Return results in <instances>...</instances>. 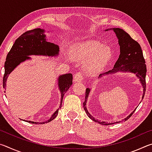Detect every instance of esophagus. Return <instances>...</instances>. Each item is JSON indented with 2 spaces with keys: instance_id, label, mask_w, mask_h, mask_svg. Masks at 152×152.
<instances>
[{
  "instance_id": "34e87169",
  "label": "esophagus",
  "mask_w": 152,
  "mask_h": 152,
  "mask_svg": "<svg viewBox=\"0 0 152 152\" xmlns=\"http://www.w3.org/2000/svg\"><path fill=\"white\" fill-rule=\"evenodd\" d=\"M82 78H83V77H82V75L80 72L76 73L74 77V80L76 82H80Z\"/></svg>"
}]
</instances>
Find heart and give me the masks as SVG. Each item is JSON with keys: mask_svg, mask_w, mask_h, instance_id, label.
<instances>
[{"mask_svg": "<svg viewBox=\"0 0 152 152\" xmlns=\"http://www.w3.org/2000/svg\"><path fill=\"white\" fill-rule=\"evenodd\" d=\"M72 58L78 61H84L83 69L88 75L101 72L112 57L110 49L96 41L89 40L78 43L71 50ZM66 59L69 60L68 57Z\"/></svg>", "mask_w": 152, "mask_h": 152, "instance_id": "heart-1", "label": "heart"}]
</instances>
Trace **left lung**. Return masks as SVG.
<instances>
[{
    "label": "left lung",
    "mask_w": 152,
    "mask_h": 152,
    "mask_svg": "<svg viewBox=\"0 0 152 152\" xmlns=\"http://www.w3.org/2000/svg\"><path fill=\"white\" fill-rule=\"evenodd\" d=\"M109 30H113L117 36L118 43H119V45L120 46V55L116 63L115 64L114 68L112 70L107 72L101 74L98 78L100 79L103 78V76H104L112 75V74H116L117 72H129L134 74L138 78L141 84V86L143 88V100L145 92V76L147 69H146L145 61L144 60L141 46L136 41L133 39L131 37V36L123 29H120V28H110V29H105L104 31ZM91 91V88H86L85 101L83 103L84 109L90 119L94 121V122L104 125H113L115 124V123H119L120 121L106 123L105 121H101L95 119L94 117L92 116L91 113L88 111L86 107L87 99H88ZM135 109H135L132 113H131L129 115H128L127 117L123 119L122 121H127L133 114Z\"/></svg>",
    "instance_id": "obj_1"
}]
</instances>
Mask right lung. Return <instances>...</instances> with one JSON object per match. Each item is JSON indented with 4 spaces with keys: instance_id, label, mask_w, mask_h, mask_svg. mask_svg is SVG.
Segmentation results:
<instances>
[{
    "instance_id": "1",
    "label": "right lung",
    "mask_w": 152,
    "mask_h": 152,
    "mask_svg": "<svg viewBox=\"0 0 152 152\" xmlns=\"http://www.w3.org/2000/svg\"><path fill=\"white\" fill-rule=\"evenodd\" d=\"M45 30L40 28L25 32L15 40L11 50L7 54L4 63V74L3 76V88L6 90L7 80L9 76L20 63L31 60L30 56H42L48 57H56L59 55L60 48L57 44L49 42L44 34ZM58 88L60 91L61 100L58 109L53 113L48 121L35 122L23 120L32 124H44L54 119L58 115V110L61 107L64 94L68 91L72 84V74H65L60 75L58 78ZM6 91H4V92Z\"/></svg>"
}]
</instances>
